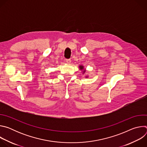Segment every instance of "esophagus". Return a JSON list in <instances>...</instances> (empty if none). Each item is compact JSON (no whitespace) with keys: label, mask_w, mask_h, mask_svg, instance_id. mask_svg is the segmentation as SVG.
Segmentation results:
<instances>
[{"label":"esophagus","mask_w":147,"mask_h":147,"mask_svg":"<svg viewBox=\"0 0 147 147\" xmlns=\"http://www.w3.org/2000/svg\"><path fill=\"white\" fill-rule=\"evenodd\" d=\"M66 61L67 63H68V64L71 63V60H70V59H66Z\"/></svg>","instance_id":"34e87169"}]
</instances>
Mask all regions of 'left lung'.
<instances>
[{"instance_id": "obj_1", "label": "left lung", "mask_w": 147, "mask_h": 147, "mask_svg": "<svg viewBox=\"0 0 147 147\" xmlns=\"http://www.w3.org/2000/svg\"><path fill=\"white\" fill-rule=\"evenodd\" d=\"M79 69H80V70H81L82 71V74H84V73H86V70L84 69V67L82 65H80V66H79ZM88 76H86V78H88Z\"/></svg>"}]
</instances>
